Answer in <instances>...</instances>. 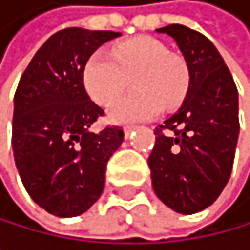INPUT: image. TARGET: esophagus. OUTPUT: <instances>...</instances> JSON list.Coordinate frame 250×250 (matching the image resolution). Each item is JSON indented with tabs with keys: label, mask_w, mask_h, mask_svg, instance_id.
<instances>
[{
	"label": "esophagus",
	"mask_w": 250,
	"mask_h": 250,
	"mask_svg": "<svg viewBox=\"0 0 250 250\" xmlns=\"http://www.w3.org/2000/svg\"><path fill=\"white\" fill-rule=\"evenodd\" d=\"M133 130H134V126H133V125H126V126H124V136H125V139H128V136L131 134Z\"/></svg>",
	"instance_id": "esophagus-1"
}]
</instances>
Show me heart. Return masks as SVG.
<instances>
[{
    "label": "heart",
    "instance_id": "heart-1",
    "mask_svg": "<svg viewBox=\"0 0 250 250\" xmlns=\"http://www.w3.org/2000/svg\"><path fill=\"white\" fill-rule=\"evenodd\" d=\"M133 78L134 92L111 104L109 117L119 124L155 117L161 106L174 108L186 95L189 72L182 58L170 54L155 37L138 36L116 45L111 54L95 51L84 65L83 81L97 103L108 104Z\"/></svg>",
    "mask_w": 250,
    "mask_h": 250
}]
</instances>
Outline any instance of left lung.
<instances>
[{"mask_svg": "<svg viewBox=\"0 0 250 250\" xmlns=\"http://www.w3.org/2000/svg\"><path fill=\"white\" fill-rule=\"evenodd\" d=\"M175 40L189 72L185 102L156 128L148 156L153 191L177 213L205 210L232 174L240 134L238 90L216 46L204 34L169 24L156 29Z\"/></svg>", "mask_w": 250, "mask_h": 250, "instance_id": "8db88e82", "label": "left lung"}]
</instances>
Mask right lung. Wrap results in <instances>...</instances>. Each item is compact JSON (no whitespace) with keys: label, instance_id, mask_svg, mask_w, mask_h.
I'll return each instance as SVG.
<instances>
[{"label":"right lung","instance_id":"right-lung-1","mask_svg":"<svg viewBox=\"0 0 250 250\" xmlns=\"http://www.w3.org/2000/svg\"><path fill=\"white\" fill-rule=\"evenodd\" d=\"M112 31L67 28L40 46L21 75L14 97V158L31 199L59 218L87 211L104 188L106 164L124 131L89 128L103 109L89 98L83 72Z\"/></svg>","mask_w":250,"mask_h":250}]
</instances>
